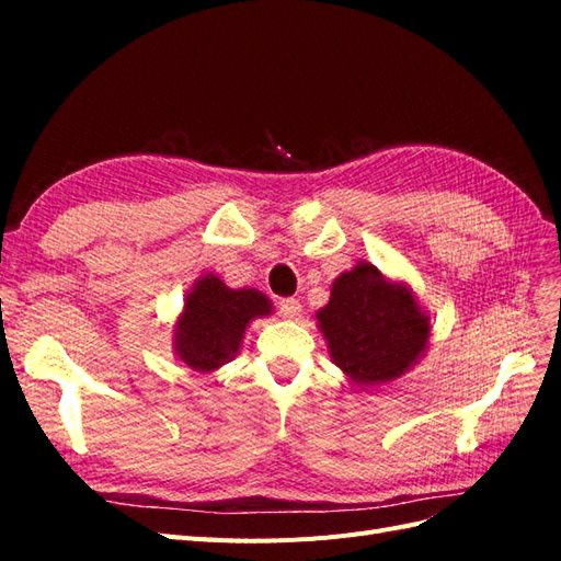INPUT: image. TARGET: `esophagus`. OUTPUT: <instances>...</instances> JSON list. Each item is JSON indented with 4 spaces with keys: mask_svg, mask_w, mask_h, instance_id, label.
Here are the masks:
<instances>
[{
    "mask_svg": "<svg viewBox=\"0 0 561 561\" xmlns=\"http://www.w3.org/2000/svg\"><path fill=\"white\" fill-rule=\"evenodd\" d=\"M278 311L283 318H297L301 311V304L295 297H283L278 299Z\"/></svg>",
    "mask_w": 561,
    "mask_h": 561,
    "instance_id": "obj_1",
    "label": "esophagus"
}]
</instances>
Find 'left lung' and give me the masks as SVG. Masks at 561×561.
<instances>
[{
	"label": "left lung",
	"instance_id": "1",
	"mask_svg": "<svg viewBox=\"0 0 561 561\" xmlns=\"http://www.w3.org/2000/svg\"><path fill=\"white\" fill-rule=\"evenodd\" d=\"M332 360L355 383H383L414 365L428 342V318L412 293L390 285L371 264L339 276L325 309L318 311Z\"/></svg>",
	"mask_w": 561,
	"mask_h": 561
}]
</instances>
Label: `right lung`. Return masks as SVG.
<instances>
[{
  "instance_id": "add662e5",
  "label": "right lung",
  "mask_w": 561,
  "mask_h": 561,
  "mask_svg": "<svg viewBox=\"0 0 561 561\" xmlns=\"http://www.w3.org/2000/svg\"><path fill=\"white\" fill-rule=\"evenodd\" d=\"M268 311V299L257 290H229L215 276L201 278L178 322V355L194 369H217L239 351L248 322Z\"/></svg>"
}]
</instances>
